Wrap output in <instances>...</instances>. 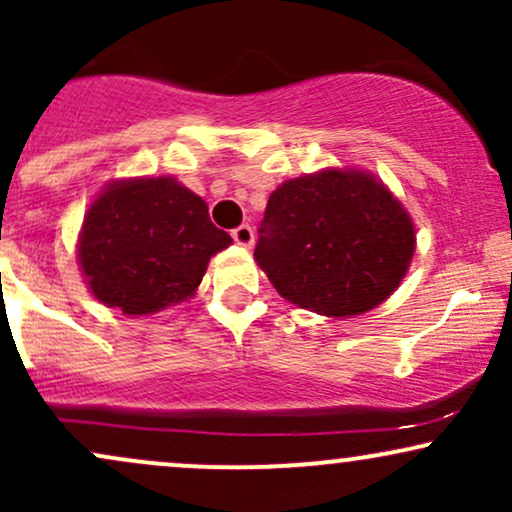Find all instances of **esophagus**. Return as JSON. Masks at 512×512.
Masks as SVG:
<instances>
[{"instance_id": "obj_1", "label": "esophagus", "mask_w": 512, "mask_h": 512, "mask_svg": "<svg viewBox=\"0 0 512 512\" xmlns=\"http://www.w3.org/2000/svg\"><path fill=\"white\" fill-rule=\"evenodd\" d=\"M231 236L238 245H243V248H250V245L255 243V233H252V228L248 226V223H240L238 228H233Z\"/></svg>"}]
</instances>
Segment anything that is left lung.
Listing matches in <instances>:
<instances>
[{"instance_id":"left-lung-1","label":"left lung","mask_w":512,"mask_h":512,"mask_svg":"<svg viewBox=\"0 0 512 512\" xmlns=\"http://www.w3.org/2000/svg\"><path fill=\"white\" fill-rule=\"evenodd\" d=\"M255 260L286 301L317 315L375 308L414 255V223L383 182L322 170L276 187L257 228Z\"/></svg>"}]
</instances>
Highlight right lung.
I'll return each instance as SVG.
<instances>
[{"instance_id":"1","label":"right lung","mask_w":512,"mask_h":512,"mask_svg":"<svg viewBox=\"0 0 512 512\" xmlns=\"http://www.w3.org/2000/svg\"><path fill=\"white\" fill-rule=\"evenodd\" d=\"M231 243L211 223L207 202L178 180H125L88 209L79 262L103 305L149 315L190 298L211 255Z\"/></svg>"}]
</instances>
